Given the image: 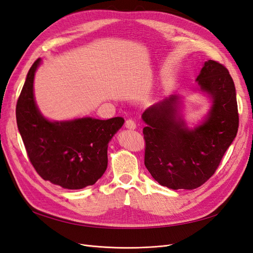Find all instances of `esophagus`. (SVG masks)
<instances>
[{
    "instance_id": "34e87169",
    "label": "esophagus",
    "mask_w": 253,
    "mask_h": 253,
    "mask_svg": "<svg viewBox=\"0 0 253 253\" xmlns=\"http://www.w3.org/2000/svg\"><path fill=\"white\" fill-rule=\"evenodd\" d=\"M126 127L128 129H134L136 127V124L134 122V120L132 119H127L126 121Z\"/></svg>"
}]
</instances>
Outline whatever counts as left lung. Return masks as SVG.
Masks as SVG:
<instances>
[{
  "label": "left lung",
  "instance_id": "obj_1",
  "mask_svg": "<svg viewBox=\"0 0 253 253\" xmlns=\"http://www.w3.org/2000/svg\"><path fill=\"white\" fill-rule=\"evenodd\" d=\"M196 81L212 100L201 126L188 128L172 95L142 114L144 165L159 185L173 190L201 187L215 173L239 128L234 82L227 68L206 61Z\"/></svg>",
  "mask_w": 253,
  "mask_h": 253
}]
</instances>
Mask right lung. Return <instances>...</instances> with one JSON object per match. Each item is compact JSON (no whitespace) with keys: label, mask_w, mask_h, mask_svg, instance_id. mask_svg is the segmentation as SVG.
I'll list each match as a JSON object with an SVG mask.
<instances>
[{"label":"right lung","mask_w":253,"mask_h":253,"mask_svg":"<svg viewBox=\"0 0 253 253\" xmlns=\"http://www.w3.org/2000/svg\"><path fill=\"white\" fill-rule=\"evenodd\" d=\"M41 59L30 67L17 102L19 132L35 170L44 180L64 189L91 186L108 167V144L125 119L90 117L49 121L37 108L34 79Z\"/></svg>","instance_id":"add662e5"}]
</instances>
